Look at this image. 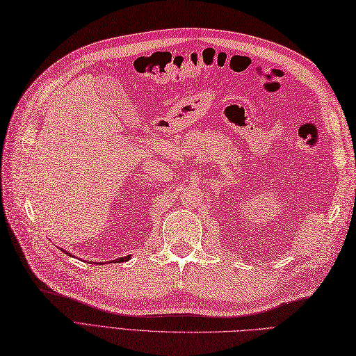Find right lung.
<instances>
[{
  "instance_id": "1",
  "label": "right lung",
  "mask_w": 356,
  "mask_h": 356,
  "mask_svg": "<svg viewBox=\"0 0 356 356\" xmlns=\"http://www.w3.org/2000/svg\"><path fill=\"white\" fill-rule=\"evenodd\" d=\"M62 250H63V249H62ZM63 252H66V250H63ZM66 254H69V252H66ZM69 257H72V255H71V254H69ZM129 258H131V255H127V257H124V258H122V257H120L119 259H115V261H128V259H129Z\"/></svg>"
}]
</instances>
